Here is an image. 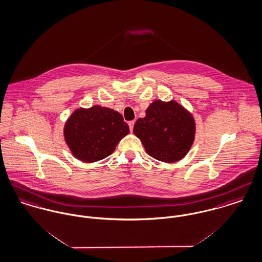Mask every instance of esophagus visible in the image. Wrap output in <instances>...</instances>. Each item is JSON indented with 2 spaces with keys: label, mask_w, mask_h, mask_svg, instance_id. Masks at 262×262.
<instances>
[{
  "label": "esophagus",
  "mask_w": 262,
  "mask_h": 262,
  "mask_svg": "<svg viewBox=\"0 0 262 262\" xmlns=\"http://www.w3.org/2000/svg\"><path fill=\"white\" fill-rule=\"evenodd\" d=\"M134 124H135V121H129L128 122V125H129V128H130V131L133 130V127H134Z\"/></svg>",
  "instance_id": "esophagus-1"
}]
</instances>
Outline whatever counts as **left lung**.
Returning a JSON list of instances; mask_svg holds the SVG:
<instances>
[{
  "instance_id": "1",
  "label": "left lung",
  "mask_w": 262,
  "mask_h": 262,
  "mask_svg": "<svg viewBox=\"0 0 262 262\" xmlns=\"http://www.w3.org/2000/svg\"><path fill=\"white\" fill-rule=\"evenodd\" d=\"M133 132L151 157L175 163L189 152L196 124L190 112L175 100H155L146 109V116L136 121Z\"/></svg>"
}]
</instances>
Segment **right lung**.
<instances>
[{"label": "right lung", "mask_w": 262, "mask_h": 262, "mask_svg": "<svg viewBox=\"0 0 262 262\" xmlns=\"http://www.w3.org/2000/svg\"><path fill=\"white\" fill-rule=\"evenodd\" d=\"M63 132L73 156L93 163L111 155L130 131L119 112L95 105L76 109L65 122Z\"/></svg>", "instance_id": "obj_1"}]
</instances>
